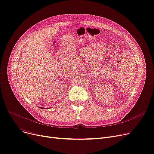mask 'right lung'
<instances>
[{"instance_id": "1", "label": "right lung", "mask_w": 154, "mask_h": 154, "mask_svg": "<svg viewBox=\"0 0 154 154\" xmlns=\"http://www.w3.org/2000/svg\"><path fill=\"white\" fill-rule=\"evenodd\" d=\"M43 109H45V108H43Z\"/></svg>"}]
</instances>
